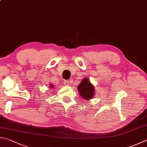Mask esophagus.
Here are the masks:
<instances>
[{
  "label": "esophagus",
  "mask_w": 147,
  "mask_h": 147,
  "mask_svg": "<svg viewBox=\"0 0 147 147\" xmlns=\"http://www.w3.org/2000/svg\"><path fill=\"white\" fill-rule=\"evenodd\" d=\"M69 84H70V81H66V80H65L64 81V84L66 86H69Z\"/></svg>",
  "instance_id": "esophagus-1"
}]
</instances>
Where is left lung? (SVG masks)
Masks as SVG:
<instances>
[{"instance_id": "1", "label": "left lung", "mask_w": 147, "mask_h": 147, "mask_svg": "<svg viewBox=\"0 0 147 147\" xmlns=\"http://www.w3.org/2000/svg\"><path fill=\"white\" fill-rule=\"evenodd\" d=\"M77 90L79 91L80 96L87 100L92 99L95 94V86L91 84L90 79L87 77L82 79V81L77 86Z\"/></svg>"}]
</instances>
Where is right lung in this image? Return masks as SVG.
Here are the masks:
<instances>
[{
  "label": "right lung",
  "mask_w": 147,
  "mask_h": 147,
  "mask_svg": "<svg viewBox=\"0 0 147 147\" xmlns=\"http://www.w3.org/2000/svg\"><path fill=\"white\" fill-rule=\"evenodd\" d=\"M49 87H50V88H52H52H53L54 87V86L53 84H50V86H49Z\"/></svg>",
  "instance_id": "right-lung-1"
}]
</instances>
